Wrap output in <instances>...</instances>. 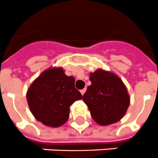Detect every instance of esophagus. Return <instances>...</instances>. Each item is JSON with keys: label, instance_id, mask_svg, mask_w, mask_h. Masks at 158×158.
<instances>
[{"label": "esophagus", "instance_id": "34e87169", "mask_svg": "<svg viewBox=\"0 0 158 158\" xmlns=\"http://www.w3.org/2000/svg\"><path fill=\"white\" fill-rule=\"evenodd\" d=\"M85 90H86V89H85V88H84V89H81V94L83 95V94H85Z\"/></svg>", "mask_w": 158, "mask_h": 158}]
</instances>
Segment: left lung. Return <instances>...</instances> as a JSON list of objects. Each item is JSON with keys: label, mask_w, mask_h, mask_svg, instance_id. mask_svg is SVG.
I'll return each mask as SVG.
<instances>
[{"label": "left lung", "mask_w": 158, "mask_h": 158, "mask_svg": "<svg viewBox=\"0 0 158 158\" xmlns=\"http://www.w3.org/2000/svg\"><path fill=\"white\" fill-rule=\"evenodd\" d=\"M83 101L92 118L100 126H108L122 119L129 108L131 98L122 79L113 72L102 69L89 74Z\"/></svg>", "instance_id": "8db88e82"}]
</instances>
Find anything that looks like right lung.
I'll return each instance as SVG.
<instances>
[{
	"instance_id": "1",
	"label": "right lung",
	"mask_w": 158,
	"mask_h": 158,
	"mask_svg": "<svg viewBox=\"0 0 158 158\" xmlns=\"http://www.w3.org/2000/svg\"><path fill=\"white\" fill-rule=\"evenodd\" d=\"M74 83V77H68L62 67H50L42 72L32 81L26 94L34 117L53 128L66 123L70 106L82 99Z\"/></svg>"
}]
</instances>
